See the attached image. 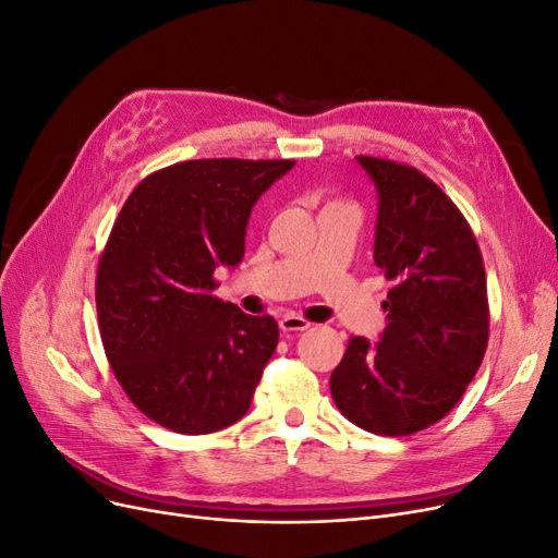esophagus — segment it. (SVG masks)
Masks as SVG:
<instances>
[{"instance_id": "34e87169", "label": "esophagus", "mask_w": 558, "mask_h": 558, "mask_svg": "<svg viewBox=\"0 0 558 558\" xmlns=\"http://www.w3.org/2000/svg\"><path fill=\"white\" fill-rule=\"evenodd\" d=\"M280 328L284 333H292V331H305V328H311V322H307L305 317L301 315H294V313H287L282 315L280 319Z\"/></svg>"}]
</instances>
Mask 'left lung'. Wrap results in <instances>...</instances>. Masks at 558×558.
<instances>
[{"instance_id": "1", "label": "left lung", "mask_w": 558, "mask_h": 558, "mask_svg": "<svg viewBox=\"0 0 558 558\" xmlns=\"http://www.w3.org/2000/svg\"><path fill=\"white\" fill-rule=\"evenodd\" d=\"M379 193L375 264L393 282L377 344L349 338L331 375L340 414L381 437L435 425L476 377L489 338L485 264L462 211L411 165L359 156Z\"/></svg>"}]
</instances>
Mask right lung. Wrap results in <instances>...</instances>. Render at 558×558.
<instances>
[{
  "mask_svg": "<svg viewBox=\"0 0 558 558\" xmlns=\"http://www.w3.org/2000/svg\"><path fill=\"white\" fill-rule=\"evenodd\" d=\"M294 160L199 158L144 177L112 225L96 271L98 331L123 393L154 423L209 435L251 409L278 344L214 290L236 266L259 195Z\"/></svg>",
  "mask_w": 558,
  "mask_h": 558,
  "instance_id": "add662e5",
  "label": "right lung"
}]
</instances>
